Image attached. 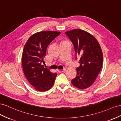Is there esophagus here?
Segmentation results:
<instances>
[{
    "instance_id": "34e87169",
    "label": "esophagus",
    "mask_w": 121,
    "mask_h": 121,
    "mask_svg": "<svg viewBox=\"0 0 121 121\" xmlns=\"http://www.w3.org/2000/svg\"><path fill=\"white\" fill-rule=\"evenodd\" d=\"M65 69H63V70H60V69H58V72L59 73H62V72H65Z\"/></svg>"
}]
</instances>
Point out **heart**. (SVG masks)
Instances as JSON below:
<instances>
[{"instance_id": "1", "label": "heart", "mask_w": 121, "mask_h": 121, "mask_svg": "<svg viewBox=\"0 0 121 121\" xmlns=\"http://www.w3.org/2000/svg\"><path fill=\"white\" fill-rule=\"evenodd\" d=\"M66 41H67L66 40H64L62 41V43H63V42H66Z\"/></svg>"}]
</instances>
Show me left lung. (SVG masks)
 Here are the masks:
<instances>
[{
	"label": "left lung",
	"mask_w": 121,
	"mask_h": 121,
	"mask_svg": "<svg viewBox=\"0 0 121 121\" xmlns=\"http://www.w3.org/2000/svg\"><path fill=\"white\" fill-rule=\"evenodd\" d=\"M65 33L73 44L75 59H77V56L80 58V66L77 68V75L71 82L78 89H87L94 83L101 69V48L97 39L86 31L75 29Z\"/></svg>",
	"instance_id": "1"
}]
</instances>
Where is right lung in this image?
<instances>
[{
    "label": "right lung",
    "mask_w": 121,
    "mask_h": 121,
    "mask_svg": "<svg viewBox=\"0 0 121 121\" xmlns=\"http://www.w3.org/2000/svg\"><path fill=\"white\" fill-rule=\"evenodd\" d=\"M60 32L45 31L34 33L24 46L22 63L24 75L29 83L38 91L49 90L54 85L57 74L44 67V57L47 47Z\"/></svg>",
    "instance_id": "right-lung-1"
}]
</instances>
